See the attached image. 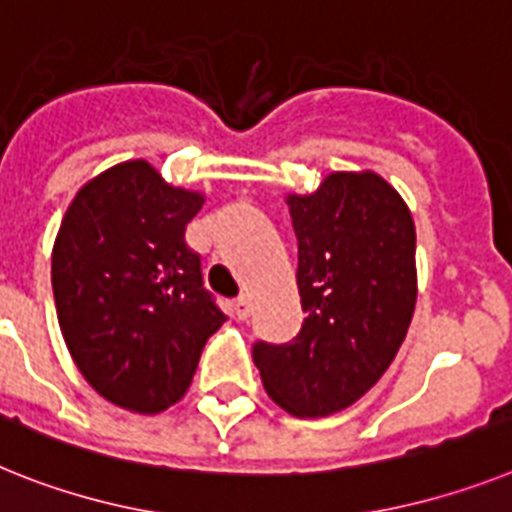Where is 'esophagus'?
<instances>
[{
  "label": "esophagus",
  "mask_w": 512,
  "mask_h": 512,
  "mask_svg": "<svg viewBox=\"0 0 512 512\" xmlns=\"http://www.w3.org/2000/svg\"><path fill=\"white\" fill-rule=\"evenodd\" d=\"M234 315H236V320H247V317H249V299H247V296H242V299H236V302H234Z\"/></svg>",
  "instance_id": "34e87169"
}]
</instances>
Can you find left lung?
<instances>
[{"label": "left lung", "mask_w": 512, "mask_h": 512, "mask_svg": "<svg viewBox=\"0 0 512 512\" xmlns=\"http://www.w3.org/2000/svg\"><path fill=\"white\" fill-rule=\"evenodd\" d=\"M286 205L304 322L294 341H257L252 359L283 411L315 419L359 401L401 349L416 307V229L375 171H333Z\"/></svg>", "instance_id": "obj_1"}]
</instances>
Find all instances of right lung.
I'll return each mask as SVG.
<instances>
[{
    "instance_id": "right-lung-1",
    "label": "right lung",
    "mask_w": 512,
    "mask_h": 512,
    "mask_svg": "<svg viewBox=\"0 0 512 512\" xmlns=\"http://www.w3.org/2000/svg\"><path fill=\"white\" fill-rule=\"evenodd\" d=\"M203 203L137 158L93 176L64 213L51 252L59 328L80 375L119 409L182 401L226 320L184 242Z\"/></svg>"
}]
</instances>
